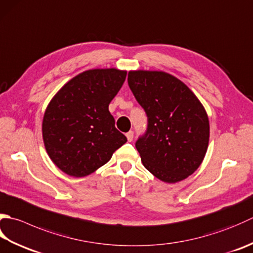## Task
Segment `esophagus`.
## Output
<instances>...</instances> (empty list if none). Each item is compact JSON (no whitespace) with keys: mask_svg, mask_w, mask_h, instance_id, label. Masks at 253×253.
I'll return each mask as SVG.
<instances>
[{"mask_svg":"<svg viewBox=\"0 0 253 253\" xmlns=\"http://www.w3.org/2000/svg\"><path fill=\"white\" fill-rule=\"evenodd\" d=\"M126 137H127V140H128V141H131V140L133 139V131H132V130L128 131V132L126 133Z\"/></svg>","mask_w":253,"mask_h":253,"instance_id":"esophagus-1","label":"esophagus"}]
</instances>
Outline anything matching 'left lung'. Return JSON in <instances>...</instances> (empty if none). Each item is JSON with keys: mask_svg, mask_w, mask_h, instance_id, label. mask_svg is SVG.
<instances>
[{"mask_svg": "<svg viewBox=\"0 0 253 253\" xmlns=\"http://www.w3.org/2000/svg\"><path fill=\"white\" fill-rule=\"evenodd\" d=\"M128 85L148 117L147 130L136 141L143 166L163 182L186 179L209 147L204 106L184 83L162 71H130Z\"/></svg>", "mask_w": 253, "mask_h": 253, "instance_id": "left-lung-1", "label": "left lung"}]
</instances>
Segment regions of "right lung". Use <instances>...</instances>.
Masks as SVG:
<instances>
[{
  "label": "right lung",
  "mask_w": 253,
  "mask_h": 253,
  "mask_svg": "<svg viewBox=\"0 0 253 253\" xmlns=\"http://www.w3.org/2000/svg\"><path fill=\"white\" fill-rule=\"evenodd\" d=\"M126 74L113 68L84 71L64 84L48 104L42 120L44 148L68 175L91 174L127 141L108 111Z\"/></svg>",
  "instance_id": "1"
}]
</instances>
